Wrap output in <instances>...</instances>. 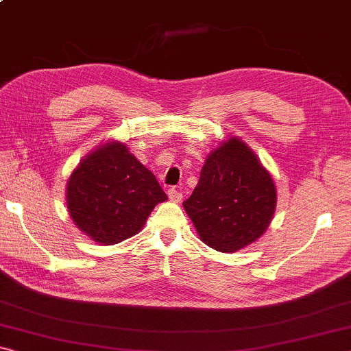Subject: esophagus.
<instances>
[{"label":"esophagus","mask_w":351,"mask_h":351,"mask_svg":"<svg viewBox=\"0 0 351 351\" xmlns=\"http://www.w3.org/2000/svg\"><path fill=\"white\" fill-rule=\"evenodd\" d=\"M169 198H170V201H173V203H180L182 198V193L176 189H169Z\"/></svg>","instance_id":"obj_1"}]
</instances>
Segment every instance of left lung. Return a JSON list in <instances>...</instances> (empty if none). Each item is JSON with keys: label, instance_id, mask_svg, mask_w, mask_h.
I'll return each mask as SVG.
<instances>
[{"label": "left lung", "instance_id": "left-lung-1", "mask_svg": "<svg viewBox=\"0 0 351 351\" xmlns=\"http://www.w3.org/2000/svg\"><path fill=\"white\" fill-rule=\"evenodd\" d=\"M184 210L201 241L218 252H237L266 232L277 206L268 170L240 136L209 153Z\"/></svg>", "mask_w": 351, "mask_h": 351}]
</instances>
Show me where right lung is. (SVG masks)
<instances>
[{"label":"right lung","mask_w":351,"mask_h":351,"mask_svg":"<svg viewBox=\"0 0 351 351\" xmlns=\"http://www.w3.org/2000/svg\"><path fill=\"white\" fill-rule=\"evenodd\" d=\"M167 195L121 141H106L82 159L66 184L68 213L97 245H117L141 232Z\"/></svg>","instance_id":"add662e5"}]
</instances>
